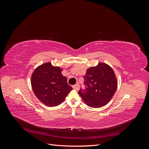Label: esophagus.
Instances as JSON below:
<instances>
[{
	"label": "esophagus",
	"mask_w": 149,
	"mask_h": 149,
	"mask_svg": "<svg viewBox=\"0 0 149 149\" xmlns=\"http://www.w3.org/2000/svg\"><path fill=\"white\" fill-rule=\"evenodd\" d=\"M73 88L76 89V90H78L79 89V85L78 84H76L75 85L73 86Z\"/></svg>",
	"instance_id": "1"
}]
</instances>
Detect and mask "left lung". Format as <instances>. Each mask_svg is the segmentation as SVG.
<instances>
[{
  "label": "left lung",
  "instance_id": "8db88e82",
  "mask_svg": "<svg viewBox=\"0 0 149 149\" xmlns=\"http://www.w3.org/2000/svg\"><path fill=\"white\" fill-rule=\"evenodd\" d=\"M83 78L85 89L81 88L78 94L86 104L92 107H101L107 104L118 86L113 70L102 63L88 68Z\"/></svg>",
  "mask_w": 149,
  "mask_h": 149
}]
</instances>
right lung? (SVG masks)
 Returning a JSON list of instances; mask_svg holds the SVG:
<instances>
[{"label": "right lung", "mask_w": 149, "mask_h": 149, "mask_svg": "<svg viewBox=\"0 0 149 149\" xmlns=\"http://www.w3.org/2000/svg\"><path fill=\"white\" fill-rule=\"evenodd\" d=\"M62 69L50 63L36 68L31 75V84L38 100L48 106H56L65 100L73 88L61 74Z\"/></svg>", "instance_id": "1"}]
</instances>
